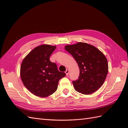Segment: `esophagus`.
<instances>
[{"label":"esophagus","mask_w":128,"mask_h":128,"mask_svg":"<svg viewBox=\"0 0 128 128\" xmlns=\"http://www.w3.org/2000/svg\"><path fill=\"white\" fill-rule=\"evenodd\" d=\"M69 73V70L67 69L66 70V75H68Z\"/></svg>","instance_id":"obj_1"}]
</instances>
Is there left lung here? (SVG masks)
Wrapping results in <instances>:
<instances>
[{"mask_svg":"<svg viewBox=\"0 0 128 128\" xmlns=\"http://www.w3.org/2000/svg\"><path fill=\"white\" fill-rule=\"evenodd\" d=\"M66 50L72 54L80 69L78 80L72 81L76 91L89 94L98 90L104 82L108 71L107 60L101 52L88 43L67 45Z\"/></svg>","mask_w":128,"mask_h":128,"instance_id":"obj_1","label":"left lung"}]
</instances>
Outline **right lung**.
<instances>
[{
	"instance_id": "right-lung-1",
	"label": "right lung",
	"mask_w": 128,
	"mask_h": 128,
	"mask_svg": "<svg viewBox=\"0 0 128 128\" xmlns=\"http://www.w3.org/2000/svg\"><path fill=\"white\" fill-rule=\"evenodd\" d=\"M56 46L43 44L34 48L24 59L20 68L24 85L32 94L46 97L56 92L59 80L66 76L60 72L50 57Z\"/></svg>"
}]
</instances>
